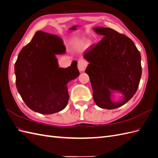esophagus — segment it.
<instances>
[{"mask_svg":"<svg viewBox=\"0 0 158 158\" xmlns=\"http://www.w3.org/2000/svg\"><path fill=\"white\" fill-rule=\"evenodd\" d=\"M87 62L84 59H80L78 61V68L80 72H84L87 66Z\"/></svg>","mask_w":158,"mask_h":158,"instance_id":"1","label":"esophagus"}]
</instances>
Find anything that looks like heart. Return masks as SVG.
Segmentation results:
<instances>
[{"label": "heart", "instance_id": "obj_1", "mask_svg": "<svg viewBox=\"0 0 158 158\" xmlns=\"http://www.w3.org/2000/svg\"><path fill=\"white\" fill-rule=\"evenodd\" d=\"M87 41L84 40H78L74 41V45L78 49H84L87 46Z\"/></svg>", "mask_w": 158, "mask_h": 158}]
</instances>
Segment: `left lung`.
I'll return each mask as SVG.
<instances>
[{"label": "left lung", "instance_id": "8db88e82", "mask_svg": "<svg viewBox=\"0 0 158 158\" xmlns=\"http://www.w3.org/2000/svg\"><path fill=\"white\" fill-rule=\"evenodd\" d=\"M94 30L103 37L84 52L89 63L85 72L90 79L95 103L101 108L113 109L125 105L137 91L142 75L141 56L125 35L111 28L96 27ZM113 91L123 94L121 101H112Z\"/></svg>", "mask_w": 158, "mask_h": 158}]
</instances>
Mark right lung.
<instances>
[{
  "mask_svg": "<svg viewBox=\"0 0 158 158\" xmlns=\"http://www.w3.org/2000/svg\"><path fill=\"white\" fill-rule=\"evenodd\" d=\"M65 52L60 37L38 31L19 53L14 66L16 88L33 111L52 114L67 105V84L80 73L76 60L66 69L59 67L55 55Z\"/></svg>",
  "mask_w": 158,
  "mask_h": 158,
  "instance_id": "add662e5",
  "label": "right lung"
}]
</instances>
